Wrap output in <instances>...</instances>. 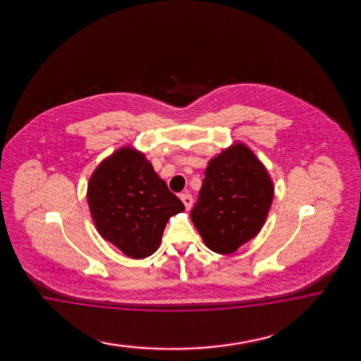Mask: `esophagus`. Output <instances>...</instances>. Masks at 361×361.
<instances>
[{
    "label": "esophagus",
    "instance_id": "1",
    "mask_svg": "<svg viewBox=\"0 0 361 361\" xmlns=\"http://www.w3.org/2000/svg\"><path fill=\"white\" fill-rule=\"evenodd\" d=\"M180 198H181V201L184 202L186 210H189V209L192 208L193 198H192V196H190L189 193H183V195H180Z\"/></svg>",
    "mask_w": 361,
    "mask_h": 361
}]
</instances>
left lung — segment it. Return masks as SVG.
<instances>
[{
	"label": "left lung",
	"mask_w": 361,
	"mask_h": 361,
	"mask_svg": "<svg viewBox=\"0 0 361 361\" xmlns=\"http://www.w3.org/2000/svg\"><path fill=\"white\" fill-rule=\"evenodd\" d=\"M273 197L264 165L235 142L209 161L190 219L210 250L231 254L262 229Z\"/></svg>",
	"instance_id": "obj_1"
}]
</instances>
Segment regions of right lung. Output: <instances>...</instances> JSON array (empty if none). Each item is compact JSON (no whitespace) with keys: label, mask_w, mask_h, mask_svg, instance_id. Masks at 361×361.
<instances>
[{"label":"right lung","mask_w":361,"mask_h":361,"mask_svg":"<svg viewBox=\"0 0 361 361\" xmlns=\"http://www.w3.org/2000/svg\"><path fill=\"white\" fill-rule=\"evenodd\" d=\"M99 234L133 259L152 255L168 219L185 210L142 152L123 147L104 159L87 186Z\"/></svg>","instance_id":"1"}]
</instances>
